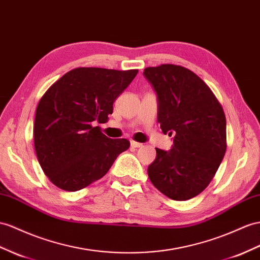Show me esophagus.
<instances>
[{"mask_svg":"<svg viewBox=\"0 0 260 260\" xmlns=\"http://www.w3.org/2000/svg\"><path fill=\"white\" fill-rule=\"evenodd\" d=\"M131 146H132V147L138 148V147H142L143 144H142V143H138V142H135V141H132V142H131Z\"/></svg>","mask_w":260,"mask_h":260,"instance_id":"1","label":"esophagus"}]
</instances>
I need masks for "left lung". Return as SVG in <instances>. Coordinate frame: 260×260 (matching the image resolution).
<instances>
[{"label":"left lung","instance_id":"obj_1","mask_svg":"<svg viewBox=\"0 0 260 260\" xmlns=\"http://www.w3.org/2000/svg\"><path fill=\"white\" fill-rule=\"evenodd\" d=\"M144 76L158 99L157 121L174 135L169 151L156 148L148 166L151 183L176 201L197 197L215 176L226 151V118L203 80L182 66L147 67Z\"/></svg>","mask_w":260,"mask_h":260}]
</instances>
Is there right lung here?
<instances>
[{"mask_svg": "<svg viewBox=\"0 0 260 260\" xmlns=\"http://www.w3.org/2000/svg\"><path fill=\"white\" fill-rule=\"evenodd\" d=\"M137 72L80 67L57 80L39 100L35 151L56 187L71 192L88 187L129 148L127 139H111L94 124L108 121L113 103Z\"/></svg>", "mask_w": 260, "mask_h": 260, "instance_id": "1", "label": "right lung"}]
</instances>
